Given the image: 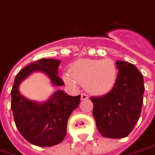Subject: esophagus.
<instances>
[{"label":"esophagus","mask_w":155,"mask_h":155,"mask_svg":"<svg viewBox=\"0 0 155 155\" xmlns=\"http://www.w3.org/2000/svg\"><path fill=\"white\" fill-rule=\"evenodd\" d=\"M89 99V96L86 94H81V100H87Z\"/></svg>","instance_id":"34e87169"}]
</instances>
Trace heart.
Listing matches in <instances>:
<instances>
[{
	"mask_svg": "<svg viewBox=\"0 0 155 155\" xmlns=\"http://www.w3.org/2000/svg\"><path fill=\"white\" fill-rule=\"evenodd\" d=\"M118 71L114 61L106 59H80L70 67V74L63 79L66 84H84L87 91L95 95L106 94L115 86Z\"/></svg>",
	"mask_w": 155,
	"mask_h": 155,
	"instance_id": "b5f03b06",
	"label": "heart"
}]
</instances>
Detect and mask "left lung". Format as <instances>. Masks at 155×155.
I'll list each match as a JSON object with an SVG mask.
<instances>
[{
  "label": "left lung",
  "instance_id": "8db88e82",
  "mask_svg": "<svg viewBox=\"0 0 155 155\" xmlns=\"http://www.w3.org/2000/svg\"><path fill=\"white\" fill-rule=\"evenodd\" d=\"M118 75L113 89L100 97H93V115L104 137L124 138L138 121L145 91L144 79L136 66L117 61Z\"/></svg>",
  "mask_w": 155,
  "mask_h": 155
}]
</instances>
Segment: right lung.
<instances>
[{"label":"right lung","instance_id":"1","mask_svg":"<svg viewBox=\"0 0 155 155\" xmlns=\"http://www.w3.org/2000/svg\"><path fill=\"white\" fill-rule=\"evenodd\" d=\"M60 60L42 58L23 68L17 74L11 90V110L17 129L33 145L48 147L59 144L66 135L67 121L80 104L81 95L70 96L57 90L43 103L29 100L19 92V84L32 73L46 74L53 86H62L58 76Z\"/></svg>","mask_w":155,"mask_h":155}]
</instances>
